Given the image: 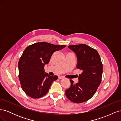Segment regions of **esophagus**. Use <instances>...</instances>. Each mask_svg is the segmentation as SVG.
<instances>
[{"label": "esophagus", "instance_id": "34e87169", "mask_svg": "<svg viewBox=\"0 0 121 121\" xmlns=\"http://www.w3.org/2000/svg\"><path fill=\"white\" fill-rule=\"evenodd\" d=\"M58 78H59L60 79H64V77L63 76H59L58 77Z\"/></svg>", "mask_w": 121, "mask_h": 121}]
</instances>
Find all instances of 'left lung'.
Segmentation results:
<instances>
[{
    "label": "left lung",
    "mask_w": 121,
    "mask_h": 121,
    "mask_svg": "<svg viewBox=\"0 0 121 121\" xmlns=\"http://www.w3.org/2000/svg\"><path fill=\"white\" fill-rule=\"evenodd\" d=\"M77 57L76 68L82 71L79 82L74 84L70 80L71 86L65 90V95L75 103H82L92 97L99 86L102 74V64L97 51L86 44L68 46Z\"/></svg>",
    "instance_id": "left-lung-1"
}]
</instances>
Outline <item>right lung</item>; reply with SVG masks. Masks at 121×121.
I'll list each match as a JSON object with an SVG mask.
<instances>
[{
    "mask_svg": "<svg viewBox=\"0 0 121 121\" xmlns=\"http://www.w3.org/2000/svg\"><path fill=\"white\" fill-rule=\"evenodd\" d=\"M65 46L41 42L33 44L24 50L18 63L19 78L22 88L27 95L39 98L48 92L58 77L45 73L44 65L48 64L54 52Z\"/></svg>",
    "mask_w": 121,
    "mask_h": 121,
    "instance_id": "obj_1",
    "label": "right lung"
}]
</instances>
